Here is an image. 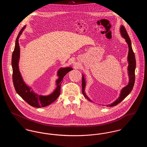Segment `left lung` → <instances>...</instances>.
<instances>
[{"instance_id": "1", "label": "left lung", "mask_w": 147, "mask_h": 147, "mask_svg": "<svg viewBox=\"0 0 147 147\" xmlns=\"http://www.w3.org/2000/svg\"><path fill=\"white\" fill-rule=\"evenodd\" d=\"M120 33L122 37L125 39L126 42H127L128 46V57H127L128 65L127 69H128V74L129 77V82H128V84L121 89L119 98H117L113 102H112V104L106 105V106L107 107H112L119 104V103H120L127 96H128V94L131 92V91L132 90L134 84V81H135V69H136V58H135L134 53L132 49V47L131 40L126 31V29L123 25L121 26ZM85 86H86L85 76L83 74L82 92L84 96L86 98H88L90 101H91V100L89 98H88V96L86 95L85 92Z\"/></svg>"}]
</instances>
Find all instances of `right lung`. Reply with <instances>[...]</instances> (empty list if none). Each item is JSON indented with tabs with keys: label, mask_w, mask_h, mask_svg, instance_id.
I'll use <instances>...</instances> for the list:
<instances>
[{
	"label": "right lung",
	"mask_w": 147,
	"mask_h": 147,
	"mask_svg": "<svg viewBox=\"0 0 147 147\" xmlns=\"http://www.w3.org/2000/svg\"><path fill=\"white\" fill-rule=\"evenodd\" d=\"M25 26L22 28L18 36L14 51L12 55L11 65L13 68V80L14 87L16 92L27 103L35 107H43L53 102L61 94V85L64 77L70 70H73L71 67L60 68L57 71L58 79L56 80V87L55 90L48 95H38L34 91L31 86L26 84L22 77L19 68V62L20 59V46L19 38L25 28Z\"/></svg>",
	"instance_id": "1"
}]
</instances>
